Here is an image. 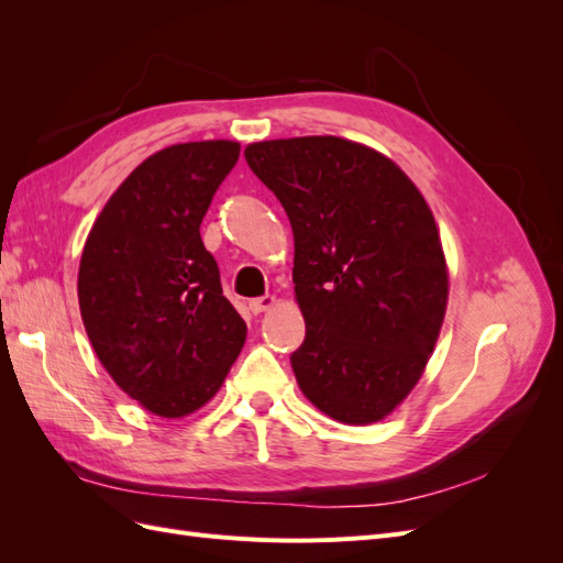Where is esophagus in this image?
<instances>
[{
    "instance_id": "1",
    "label": "esophagus",
    "mask_w": 563,
    "mask_h": 563,
    "mask_svg": "<svg viewBox=\"0 0 563 563\" xmlns=\"http://www.w3.org/2000/svg\"><path fill=\"white\" fill-rule=\"evenodd\" d=\"M277 300H275V296H263V298H253V300H249V310L253 312V314H261V312H265V310H269L272 305H275Z\"/></svg>"
}]
</instances>
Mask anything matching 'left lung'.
Masks as SVG:
<instances>
[{
  "instance_id": "1",
  "label": "left lung",
  "mask_w": 563,
  "mask_h": 563,
  "mask_svg": "<svg viewBox=\"0 0 563 563\" xmlns=\"http://www.w3.org/2000/svg\"><path fill=\"white\" fill-rule=\"evenodd\" d=\"M244 157L291 220L302 395L340 422L383 420L422 376L446 312L430 207L395 162L335 135L253 143Z\"/></svg>"
}]
</instances>
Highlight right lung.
<instances>
[{"label": "right lung", "mask_w": 563, "mask_h": 563, "mask_svg": "<svg viewBox=\"0 0 563 563\" xmlns=\"http://www.w3.org/2000/svg\"><path fill=\"white\" fill-rule=\"evenodd\" d=\"M236 159L232 141L159 150L119 185L81 253L79 310L98 360L162 418L207 404L246 340L199 234Z\"/></svg>", "instance_id": "add662e5"}]
</instances>
